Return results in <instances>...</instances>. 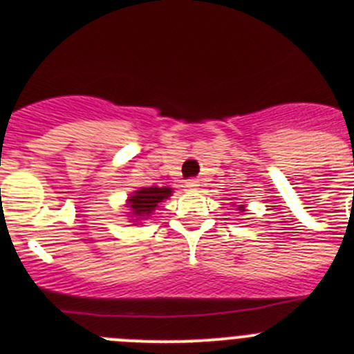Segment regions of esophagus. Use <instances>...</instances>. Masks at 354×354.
I'll list each match as a JSON object with an SVG mask.
<instances>
[{"mask_svg":"<svg viewBox=\"0 0 354 354\" xmlns=\"http://www.w3.org/2000/svg\"><path fill=\"white\" fill-rule=\"evenodd\" d=\"M198 180H194V178H191V180H187L185 182V187L189 189V191H196V189H198Z\"/></svg>","mask_w":354,"mask_h":354,"instance_id":"1","label":"esophagus"}]
</instances>
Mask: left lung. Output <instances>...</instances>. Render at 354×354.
I'll list each match as a JSON object with an SVG mask.
<instances>
[{
  "instance_id": "8db88e82",
  "label": "left lung",
  "mask_w": 354,
  "mask_h": 354,
  "mask_svg": "<svg viewBox=\"0 0 354 354\" xmlns=\"http://www.w3.org/2000/svg\"><path fill=\"white\" fill-rule=\"evenodd\" d=\"M234 206H236V205H234ZM237 212H239V213H244V212H246V206H244V205H237ZM237 220H241V218H237Z\"/></svg>"
}]
</instances>
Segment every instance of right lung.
<instances>
[{
  "instance_id": "right-lung-1",
  "label": "right lung",
  "mask_w": 354,
  "mask_h": 354,
  "mask_svg": "<svg viewBox=\"0 0 354 354\" xmlns=\"http://www.w3.org/2000/svg\"><path fill=\"white\" fill-rule=\"evenodd\" d=\"M174 194L172 187H139L138 191L131 192L125 199V208H127V218L132 222V225H139L145 220H148L153 215L160 203L169 199Z\"/></svg>"
}]
</instances>
